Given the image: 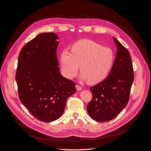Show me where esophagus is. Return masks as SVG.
Returning a JSON list of instances; mask_svg holds the SVG:
<instances>
[{
	"mask_svg": "<svg viewBox=\"0 0 151 151\" xmlns=\"http://www.w3.org/2000/svg\"><path fill=\"white\" fill-rule=\"evenodd\" d=\"M76 89L77 91H81L82 90V87L79 85H76Z\"/></svg>",
	"mask_w": 151,
	"mask_h": 151,
	"instance_id": "34e87169",
	"label": "esophagus"
}]
</instances>
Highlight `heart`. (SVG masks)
Returning <instances> with one entry per match:
<instances>
[{"label":"heart","instance_id":"1","mask_svg":"<svg viewBox=\"0 0 151 151\" xmlns=\"http://www.w3.org/2000/svg\"><path fill=\"white\" fill-rule=\"evenodd\" d=\"M115 56L112 50L89 40L72 45L70 52L67 49L60 54L62 75L73 79L78 74L80 65L81 80L96 84L104 80L110 72Z\"/></svg>","mask_w":151,"mask_h":151}]
</instances>
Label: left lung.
Returning a JSON list of instances; mask_svg holds the SVG:
<instances>
[{
    "label": "left lung",
    "mask_w": 151,
    "mask_h": 151,
    "mask_svg": "<svg viewBox=\"0 0 151 151\" xmlns=\"http://www.w3.org/2000/svg\"><path fill=\"white\" fill-rule=\"evenodd\" d=\"M113 40L117 48L115 60L106 79L90 87L93 98L87 106L89 115L101 122L114 119L127 106L134 79L129 51L115 37Z\"/></svg>",
    "instance_id": "8db88e82"
}]
</instances>
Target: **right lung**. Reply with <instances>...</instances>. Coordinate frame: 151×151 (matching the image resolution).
Instances as JSON below:
<instances>
[{
    "label": "right lung",
    "mask_w": 151,
    "mask_h": 151,
    "mask_svg": "<svg viewBox=\"0 0 151 151\" xmlns=\"http://www.w3.org/2000/svg\"><path fill=\"white\" fill-rule=\"evenodd\" d=\"M58 36L44 33L27 43L18 58L16 80L21 102L38 120L60 118L76 84L60 73L57 57Z\"/></svg>",
    "instance_id": "add662e5"
}]
</instances>
